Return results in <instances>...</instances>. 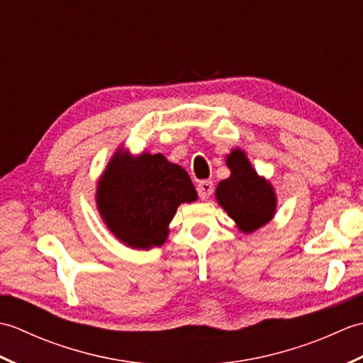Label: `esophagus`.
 <instances>
[{
    "label": "esophagus",
    "instance_id": "obj_1",
    "mask_svg": "<svg viewBox=\"0 0 363 363\" xmlns=\"http://www.w3.org/2000/svg\"><path fill=\"white\" fill-rule=\"evenodd\" d=\"M196 190H198L199 198H201L203 201H206V199H209V196L212 195L213 186H212L211 181H199L198 186H196Z\"/></svg>",
    "mask_w": 363,
    "mask_h": 363
}]
</instances>
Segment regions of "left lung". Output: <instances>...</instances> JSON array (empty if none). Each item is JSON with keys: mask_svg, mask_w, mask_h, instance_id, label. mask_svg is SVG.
I'll list each match as a JSON object with an SVG mask.
<instances>
[{"mask_svg": "<svg viewBox=\"0 0 363 363\" xmlns=\"http://www.w3.org/2000/svg\"><path fill=\"white\" fill-rule=\"evenodd\" d=\"M230 176L218 182L215 198L243 234L265 226L276 215L277 196L272 182L257 174L242 148L226 154Z\"/></svg>", "mask_w": 363, "mask_h": 363, "instance_id": "obj_1", "label": "left lung"}]
</instances>
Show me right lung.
I'll list each match as a JSON object with an SVG mask.
<instances>
[{
  "label": "right lung",
  "instance_id": "1",
  "mask_svg": "<svg viewBox=\"0 0 363 363\" xmlns=\"http://www.w3.org/2000/svg\"><path fill=\"white\" fill-rule=\"evenodd\" d=\"M198 199L189 173L164 154L133 156L121 146L96 182V209L111 234L128 248L162 246L182 203Z\"/></svg>",
  "mask_w": 363,
  "mask_h": 363
}]
</instances>
